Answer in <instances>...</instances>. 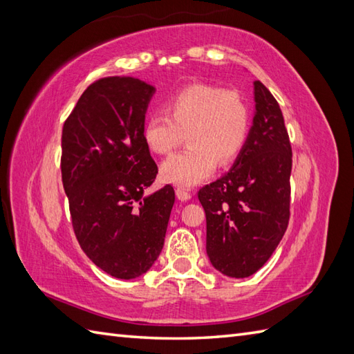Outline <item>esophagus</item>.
Listing matches in <instances>:
<instances>
[{
	"label": "esophagus",
	"mask_w": 354,
	"mask_h": 354,
	"mask_svg": "<svg viewBox=\"0 0 354 354\" xmlns=\"http://www.w3.org/2000/svg\"><path fill=\"white\" fill-rule=\"evenodd\" d=\"M175 193H176V197L179 201H183V202H185V201H190L192 199V193L190 192H187V190H184V188H180V187H178L176 190H175Z\"/></svg>",
	"instance_id": "1"
}]
</instances>
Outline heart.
I'll list each match as a JSON object with an SVG mask.
<instances>
[{"instance_id": "b5f03b06", "label": "heart", "mask_w": 354, "mask_h": 354, "mask_svg": "<svg viewBox=\"0 0 354 354\" xmlns=\"http://www.w3.org/2000/svg\"><path fill=\"white\" fill-rule=\"evenodd\" d=\"M167 114H153L143 125L149 149L167 155L184 142L190 146L161 164V178L179 187H193L217 167L234 162L244 149L252 128V110L235 88L194 84L166 101Z\"/></svg>"}]
</instances>
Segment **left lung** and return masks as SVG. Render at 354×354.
Wrapping results in <instances>:
<instances>
[{
  "label": "left lung",
  "instance_id": "obj_1",
  "mask_svg": "<svg viewBox=\"0 0 354 354\" xmlns=\"http://www.w3.org/2000/svg\"><path fill=\"white\" fill-rule=\"evenodd\" d=\"M257 113L234 167L197 196L207 214V253L229 277H249L266 264L290 221L292 151L274 96L254 81Z\"/></svg>",
  "mask_w": 354,
  "mask_h": 354
}]
</instances>
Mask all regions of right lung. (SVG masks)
I'll use <instances>...</instances> for the list:
<instances>
[{
  "label": "right lung",
  "mask_w": 354,
  "mask_h": 354,
  "mask_svg": "<svg viewBox=\"0 0 354 354\" xmlns=\"http://www.w3.org/2000/svg\"><path fill=\"white\" fill-rule=\"evenodd\" d=\"M153 86L131 77L96 80L64 120L62 180L81 249L113 277L146 273L161 253L174 187L143 197L158 174L143 140Z\"/></svg>",
  "instance_id": "add662e5"
}]
</instances>
